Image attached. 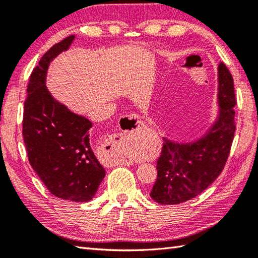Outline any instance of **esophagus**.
<instances>
[{
  "label": "esophagus",
  "instance_id": "esophagus-1",
  "mask_svg": "<svg viewBox=\"0 0 258 258\" xmlns=\"http://www.w3.org/2000/svg\"><path fill=\"white\" fill-rule=\"evenodd\" d=\"M121 124L123 125H130L132 126V131H137V132H141V131L145 128V121H143L138 115H131V116H124L121 117ZM126 141V137L124 134H115L112 138L113 143H123ZM132 159H130L128 157H121V158H113L110 161H109V165L110 166H115V165H119V164H130Z\"/></svg>",
  "mask_w": 258,
  "mask_h": 258
}]
</instances>
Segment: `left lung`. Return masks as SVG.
<instances>
[{"label":"left lung","mask_w":258,"mask_h":258,"mask_svg":"<svg viewBox=\"0 0 258 258\" xmlns=\"http://www.w3.org/2000/svg\"><path fill=\"white\" fill-rule=\"evenodd\" d=\"M218 115L202 138L177 142L164 138L157 160V180L150 197L161 205H176L197 197L222 173L232 145L235 123L233 78L223 62L218 64Z\"/></svg>","instance_id":"1"}]
</instances>
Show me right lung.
<instances>
[{
	"instance_id": "add662e5",
	"label": "right lung",
	"mask_w": 258,
	"mask_h": 258,
	"mask_svg": "<svg viewBox=\"0 0 258 258\" xmlns=\"http://www.w3.org/2000/svg\"><path fill=\"white\" fill-rule=\"evenodd\" d=\"M75 36L56 43L34 68L24 106L23 137L29 164L55 197L90 202L106 172L92 150V123L52 97L45 85L51 61L67 51Z\"/></svg>"
}]
</instances>
